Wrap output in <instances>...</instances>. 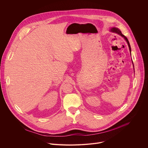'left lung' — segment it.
I'll list each match as a JSON object with an SVG mask.
<instances>
[{
	"label": "left lung",
	"mask_w": 148,
	"mask_h": 148,
	"mask_svg": "<svg viewBox=\"0 0 148 148\" xmlns=\"http://www.w3.org/2000/svg\"><path fill=\"white\" fill-rule=\"evenodd\" d=\"M110 31L112 32H115V33L118 34L119 35H121L122 37H123V38L125 39V40L127 41V45H128V47H129V51H130V54H131V48H130V44H129V41H128L127 37L125 36L121 33V32L120 31V30L119 29L117 28H116V27L111 28ZM132 63H133V62H132ZM133 66H134V65H133Z\"/></svg>",
	"instance_id": "left-lung-1"
}]
</instances>
